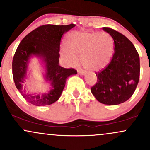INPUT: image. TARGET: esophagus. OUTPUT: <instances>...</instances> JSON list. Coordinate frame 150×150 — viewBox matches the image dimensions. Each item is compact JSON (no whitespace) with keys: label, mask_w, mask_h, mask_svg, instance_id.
<instances>
[{"label":"esophagus","mask_w":150,"mask_h":150,"mask_svg":"<svg viewBox=\"0 0 150 150\" xmlns=\"http://www.w3.org/2000/svg\"><path fill=\"white\" fill-rule=\"evenodd\" d=\"M77 73L80 75H85V73L83 71V70H78V71H77Z\"/></svg>","instance_id":"1"}]
</instances>
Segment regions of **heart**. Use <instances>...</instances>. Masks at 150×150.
Returning a JSON list of instances; mask_svg holds the SVG:
<instances>
[{"mask_svg":"<svg viewBox=\"0 0 150 150\" xmlns=\"http://www.w3.org/2000/svg\"><path fill=\"white\" fill-rule=\"evenodd\" d=\"M65 47L61 50L63 59L70 66L81 63L90 71H99L107 66L112 56L113 41L106 32H73L66 36Z\"/></svg>","mask_w":150,"mask_h":150,"instance_id":"obj_1","label":"heart"}]
</instances>
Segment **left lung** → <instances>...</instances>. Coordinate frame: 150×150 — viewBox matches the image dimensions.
I'll use <instances>...</instances> for the list:
<instances>
[{
	"label": "left lung",
	"instance_id": "left-lung-1",
	"mask_svg": "<svg viewBox=\"0 0 150 150\" xmlns=\"http://www.w3.org/2000/svg\"><path fill=\"white\" fill-rule=\"evenodd\" d=\"M103 30L114 42V54L105 69L96 73L97 82L91 92L101 104L118 105L131 97L140 78V57L132 43L108 27Z\"/></svg>",
	"mask_w": 150,
	"mask_h": 150
}]
</instances>
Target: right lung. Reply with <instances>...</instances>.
I'll list each match as a JSON object with an SVG mask.
<instances>
[{
	"instance_id": "1",
	"label": "right lung",
	"mask_w": 150,
	"mask_h": 150,
	"mask_svg": "<svg viewBox=\"0 0 150 150\" xmlns=\"http://www.w3.org/2000/svg\"><path fill=\"white\" fill-rule=\"evenodd\" d=\"M75 25L40 26L29 33L19 44L13 60V76L15 86L27 101L35 106L52 104L59 99L67 78L76 75L73 68H64L59 65L60 43L63 34ZM39 58L45 69L44 78L50 85L46 93H30L24 82L28 78L30 58Z\"/></svg>"
}]
</instances>
